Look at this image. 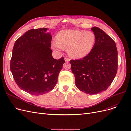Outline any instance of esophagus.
<instances>
[{"instance_id": "1", "label": "esophagus", "mask_w": 131, "mask_h": 131, "mask_svg": "<svg viewBox=\"0 0 131 131\" xmlns=\"http://www.w3.org/2000/svg\"><path fill=\"white\" fill-rule=\"evenodd\" d=\"M64 60H65L66 62H69L70 61V59L69 58H67V57H65Z\"/></svg>"}]
</instances>
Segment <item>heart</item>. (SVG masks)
Masks as SVG:
<instances>
[{
    "mask_svg": "<svg viewBox=\"0 0 131 131\" xmlns=\"http://www.w3.org/2000/svg\"><path fill=\"white\" fill-rule=\"evenodd\" d=\"M96 43V35L91 31L66 29L60 31L53 43L54 49L68 48V53L74 58H81L89 54Z\"/></svg>",
    "mask_w": 131,
    "mask_h": 131,
    "instance_id": "b5f03b06",
    "label": "heart"
}]
</instances>
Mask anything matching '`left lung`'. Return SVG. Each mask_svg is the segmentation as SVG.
I'll list each match as a JSON object with an SVG mask.
<instances>
[{
	"label": "left lung",
	"mask_w": 131,
	"mask_h": 131,
	"mask_svg": "<svg viewBox=\"0 0 131 131\" xmlns=\"http://www.w3.org/2000/svg\"><path fill=\"white\" fill-rule=\"evenodd\" d=\"M91 30L96 35L93 48L84 57L70 63L77 88L94 95L111 84L118 69V51L115 42L103 30L97 27Z\"/></svg>",
	"instance_id": "left-lung-1"
}]
</instances>
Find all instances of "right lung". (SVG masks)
<instances>
[{
  "instance_id": "obj_1",
  "label": "right lung",
  "mask_w": 131,
  "mask_h": 131,
  "mask_svg": "<svg viewBox=\"0 0 131 131\" xmlns=\"http://www.w3.org/2000/svg\"><path fill=\"white\" fill-rule=\"evenodd\" d=\"M47 28L30 29L15 41L11 60V71L18 86L30 95L39 96L55 86L65 63L56 60L50 49L52 36Z\"/></svg>"
}]
</instances>
